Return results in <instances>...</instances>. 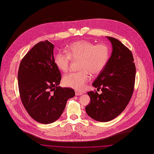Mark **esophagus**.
I'll use <instances>...</instances> for the list:
<instances>
[{"label": "esophagus", "mask_w": 154, "mask_h": 154, "mask_svg": "<svg viewBox=\"0 0 154 154\" xmlns=\"http://www.w3.org/2000/svg\"><path fill=\"white\" fill-rule=\"evenodd\" d=\"M82 94V92H81L80 91H78V90L75 91V95L76 96H79V95H81Z\"/></svg>", "instance_id": "esophagus-1"}]
</instances>
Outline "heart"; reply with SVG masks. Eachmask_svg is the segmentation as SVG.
Instances as JSON below:
<instances>
[{
    "label": "heart",
    "instance_id": "heart-1",
    "mask_svg": "<svg viewBox=\"0 0 154 154\" xmlns=\"http://www.w3.org/2000/svg\"><path fill=\"white\" fill-rule=\"evenodd\" d=\"M65 52L54 54V64L60 71L66 72L71 60L79 61L78 69L80 71L67 74L63 79L65 86L79 90L85 87L90 80V74L96 75L103 71L110 56L107 45H95L88 40L75 42L65 48Z\"/></svg>",
    "mask_w": 154,
    "mask_h": 154
}]
</instances>
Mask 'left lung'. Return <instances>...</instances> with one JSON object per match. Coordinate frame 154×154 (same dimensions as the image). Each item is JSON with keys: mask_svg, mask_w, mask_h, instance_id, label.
<instances>
[{"mask_svg": "<svg viewBox=\"0 0 154 154\" xmlns=\"http://www.w3.org/2000/svg\"><path fill=\"white\" fill-rule=\"evenodd\" d=\"M107 37L113 50L106 66L93 83L102 93L88 92L91 102L85 107L91 118L101 122L112 120L125 110L133 95L136 77L131 51L117 39Z\"/></svg>", "mask_w": 154, "mask_h": 154, "instance_id": "obj_1", "label": "left lung"}]
</instances>
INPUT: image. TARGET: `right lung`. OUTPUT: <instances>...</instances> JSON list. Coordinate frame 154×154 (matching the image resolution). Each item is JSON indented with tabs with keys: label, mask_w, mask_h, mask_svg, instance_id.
<instances>
[{
	"label": "right lung",
	"mask_w": 154,
	"mask_h": 154,
	"mask_svg": "<svg viewBox=\"0 0 154 154\" xmlns=\"http://www.w3.org/2000/svg\"><path fill=\"white\" fill-rule=\"evenodd\" d=\"M54 45L40 42L22 59L18 73L21 102L37 122L48 124L58 120L68 99L75 96L71 88L59 87L61 75L54 63Z\"/></svg>",
	"instance_id": "add662e5"
}]
</instances>
